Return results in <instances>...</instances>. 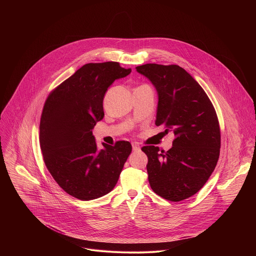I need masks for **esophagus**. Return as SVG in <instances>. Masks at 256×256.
<instances>
[{"label":"esophagus","instance_id":"1","mask_svg":"<svg viewBox=\"0 0 256 256\" xmlns=\"http://www.w3.org/2000/svg\"><path fill=\"white\" fill-rule=\"evenodd\" d=\"M132 150H134V152H138V151H140V146H138V144L134 142V144H132Z\"/></svg>","mask_w":256,"mask_h":256}]
</instances>
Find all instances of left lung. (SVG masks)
Wrapping results in <instances>:
<instances>
[{"label":"left lung","instance_id":"obj_1","mask_svg":"<svg viewBox=\"0 0 256 256\" xmlns=\"http://www.w3.org/2000/svg\"><path fill=\"white\" fill-rule=\"evenodd\" d=\"M158 94L156 126L175 138L167 152L144 146L149 184L161 198L180 202L196 194L214 170L221 134L214 108L200 85L177 64H146L136 68Z\"/></svg>","mask_w":256,"mask_h":256}]
</instances>
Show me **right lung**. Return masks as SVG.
Returning a JSON list of instances; mask_svg holds the SVG:
<instances>
[{"label": "right lung", "mask_w": 256, "mask_h": 256, "mask_svg": "<svg viewBox=\"0 0 256 256\" xmlns=\"http://www.w3.org/2000/svg\"><path fill=\"white\" fill-rule=\"evenodd\" d=\"M116 62L86 64L48 97L40 120V142L48 170L70 196L91 200L110 192L132 144L102 142L92 130L104 116L103 98L110 85L130 74Z\"/></svg>", "instance_id": "right-lung-1"}]
</instances>
